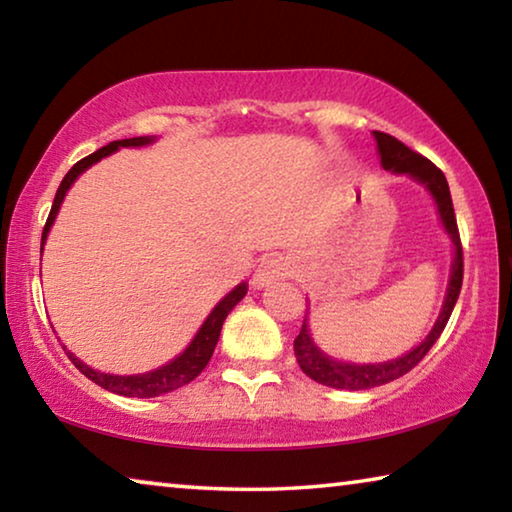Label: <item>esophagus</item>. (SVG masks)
Listing matches in <instances>:
<instances>
[{
    "label": "esophagus",
    "instance_id": "esophagus-1",
    "mask_svg": "<svg viewBox=\"0 0 512 512\" xmlns=\"http://www.w3.org/2000/svg\"><path fill=\"white\" fill-rule=\"evenodd\" d=\"M291 273L289 259L282 255H266L262 262L257 264V271L253 275V287L264 289L268 284H273L282 277H287Z\"/></svg>",
    "mask_w": 512,
    "mask_h": 512
}]
</instances>
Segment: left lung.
Segmentation results:
<instances>
[{
	"label": "left lung",
	"instance_id": "8db88e82",
	"mask_svg": "<svg viewBox=\"0 0 512 512\" xmlns=\"http://www.w3.org/2000/svg\"><path fill=\"white\" fill-rule=\"evenodd\" d=\"M372 135H375L377 140L381 167L393 173H406V176H411L413 180H418L420 185L429 189L433 201H436L440 221H443L447 235L454 244V264H452V275H449L443 311H440L436 325H433V329L427 334V339H424L418 348H413L411 352H406L393 361L341 363V361L329 359L327 354L323 350H318L316 343L311 341L307 316H305L300 334L296 336V341H293L298 366L307 377L318 381V384L341 388V391H366V388L384 386L388 381L400 379L411 368L418 366V363L424 359V354L431 350V345L440 339V334H443L463 284V246H461V235H458L452 194H449L445 173L440 171L431 160L424 158V155L411 151L409 146L402 144L400 140H395L393 135L379 133V131H375Z\"/></svg>",
	"mask_w": 512,
	"mask_h": 512
}]
</instances>
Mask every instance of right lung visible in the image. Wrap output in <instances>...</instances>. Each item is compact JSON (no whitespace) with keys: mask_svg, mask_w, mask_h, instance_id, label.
Masks as SVG:
<instances>
[{"mask_svg":"<svg viewBox=\"0 0 512 512\" xmlns=\"http://www.w3.org/2000/svg\"><path fill=\"white\" fill-rule=\"evenodd\" d=\"M151 142H155V137H131V140H117V142H110L106 146H101L99 151H94L92 155H88V158L76 162L74 167L67 171V176L63 178V183H60L58 192H56L54 205H51V212L47 216L45 230H42L40 253H42V246H45V241H47L49 228L56 221L60 203H63L67 189L74 185V180L79 178L85 169H90L94 162H99L101 158H106V155L119 151L121 146H146ZM246 291H248L246 282L237 284V287L232 289L228 296H225L219 302V305L212 309V314L205 318V323L201 325V329H198L192 343L187 345L183 354H178V357L169 361L167 366H162L158 370H151V372H142V375H110V372H99V370H94L90 366H85V363L79 357H74V354L69 352L65 345H63V348L67 350L69 361H72L85 377L92 379L94 384H99L101 388H106V391H110V393H117V395H124V397H158L162 393H171V391H176V388L189 384V381L201 375L203 368L207 366V361L212 359V352L216 348V343H219L225 316H228L230 311L235 309L237 302L246 296Z\"/></svg>","mask_w":512,"mask_h":512,"instance_id":"right-lung-1","label":"right lung"}]
</instances>
